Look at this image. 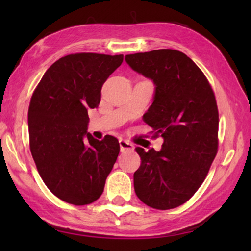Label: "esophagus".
Listing matches in <instances>:
<instances>
[{"instance_id": "esophagus-1", "label": "esophagus", "mask_w": 251, "mask_h": 251, "mask_svg": "<svg viewBox=\"0 0 251 251\" xmlns=\"http://www.w3.org/2000/svg\"><path fill=\"white\" fill-rule=\"evenodd\" d=\"M120 147L121 151H134V145L129 142L124 141V139H121L120 141Z\"/></svg>"}]
</instances>
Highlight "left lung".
<instances>
[{
    "label": "left lung",
    "instance_id": "8db88e82",
    "mask_svg": "<svg viewBox=\"0 0 251 251\" xmlns=\"http://www.w3.org/2000/svg\"><path fill=\"white\" fill-rule=\"evenodd\" d=\"M125 61L154 83V99L144 122L164 139L159 151L136 148L142 164L134 174L135 193L147 206L172 209L197 192L217 152L214 92L201 69L179 50L129 54Z\"/></svg>",
    "mask_w": 251,
    "mask_h": 251
}]
</instances>
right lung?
Wrapping results in <instances>:
<instances>
[{
  "label": "right lung",
  "mask_w": 251,
  "mask_h": 251,
  "mask_svg": "<svg viewBox=\"0 0 251 251\" xmlns=\"http://www.w3.org/2000/svg\"><path fill=\"white\" fill-rule=\"evenodd\" d=\"M124 56L71 54L45 72L28 107L29 148L44 184L55 196L83 206L103 194L120 152L113 136L103 141L87 131V109L100 101L105 80Z\"/></svg>",
  "instance_id": "add662e5"
}]
</instances>
